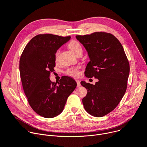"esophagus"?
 I'll return each instance as SVG.
<instances>
[{"mask_svg": "<svg viewBox=\"0 0 147 147\" xmlns=\"http://www.w3.org/2000/svg\"><path fill=\"white\" fill-rule=\"evenodd\" d=\"M76 84H77V87H79L80 86V81L79 80H76Z\"/></svg>", "mask_w": 147, "mask_h": 147, "instance_id": "34e87169", "label": "esophagus"}]
</instances>
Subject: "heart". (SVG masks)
Here are the masks:
<instances>
[{
    "mask_svg": "<svg viewBox=\"0 0 147 147\" xmlns=\"http://www.w3.org/2000/svg\"><path fill=\"white\" fill-rule=\"evenodd\" d=\"M69 48L71 50V51L74 53L75 55L79 51H82V46H81L80 44L76 40H72L69 41L68 45ZM60 55V50L59 49L57 50L54 54V59L56 62L58 61L59 57ZM80 68L79 67H73L67 68L65 70L63 73L68 76L77 78L80 75V72H79Z\"/></svg>",
    "mask_w": 147,
    "mask_h": 147,
    "instance_id": "heart-1",
    "label": "heart"
}]
</instances>
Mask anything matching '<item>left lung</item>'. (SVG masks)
Instances as JSON below:
<instances>
[{
  "mask_svg": "<svg viewBox=\"0 0 147 147\" xmlns=\"http://www.w3.org/2000/svg\"><path fill=\"white\" fill-rule=\"evenodd\" d=\"M88 51L90 61L85 76L98 79L95 85L82 81L88 91L82 102L90 115L103 117L115 109L124 95L129 72V64L119 40L109 32H94L76 36Z\"/></svg>",
  "mask_w": 147,
  "mask_h": 147,
  "instance_id": "obj_1",
  "label": "left lung"
}]
</instances>
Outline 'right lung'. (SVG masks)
<instances>
[{"mask_svg": "<svg viewBox=\"0 0 147 147\" xmlns=\"http://www.w3.org/2000/svg\"><path fill=\"white\" fill-rule=\"evenodd\" d=\"M70 38L52 34L37 35L28 42L20 57V78L27 101L32 110L45 118L59 115L76 87L69 76H62L56 83L49 78L55 67V51Z\"/></svg>", "mask_w": 147, "mask_h": 147, "instance_id": "obj_1", "label": "right lung"}]
</instances>
